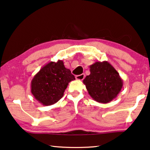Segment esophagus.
Masks as SVG:
<instances>
[{
  "mask_svg": "<svg viewBox=\"0 0 150 150\" xmlns=\"http://www.w3.org/2000/svg\"><path fill=\"white\" fill-rule=\"evenodd\" d=\"M76 79L77 80H83L85 78V74H81L79 75H76Z\"/></svg>",
  "mask_w": 150,
  "mask_h": 150,
  "instance_id": "34e87169",
  "label": "esophagus"
}]
</instances>
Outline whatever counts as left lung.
<instances>
[{
	"instance_id": "left-lung-1",
	"label": "left lung",
	"mask_w": 150,
	"mask_h": 150,
	"mask_svg": "<svg viewBox=\"0 0 150 150\" xmlns=\"http://www.w3.org/2000/svg\"><path fill=\"white\" fill-rule=\"evenodd\" d=\"M90 74L83 80L90 96L100 103L111 102L121 91L123 80L107 61L96 62L90 66Z\"/></svg>"
}]
</instances>
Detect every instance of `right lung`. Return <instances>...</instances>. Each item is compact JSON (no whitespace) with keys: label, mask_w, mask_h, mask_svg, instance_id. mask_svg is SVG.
Returning <instances> with one entry per match:
<instances>
[{"label":"right lung","mask_w":150,"mask_h":150,"mask_svg":"<svg viewBox=\"0 0 150 150\" xmlns=\"http://www.w3.org/2000/svg\"><path fill=\"white\" fill-rule=\"evenodd\" d=\"M75 79L62 60L50 62L34 76L30 84L31 93L43 105H52L62 98L69 82Z\"/></svg>","instance_id":"1"}]
</instances>
